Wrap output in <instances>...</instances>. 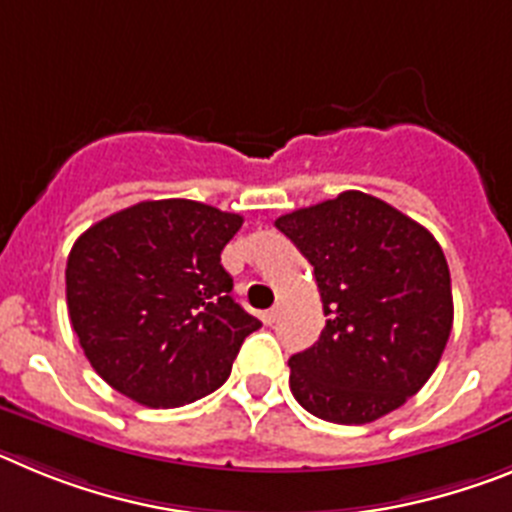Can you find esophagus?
I'll use <instances>...</instances> for the list:
<instances>
[{
	"instance_id": "obj_1",
	"label": "esophagus",
	"mask_w": 512,
	"mask_h": 512,
	"mask_svg": "<svg viewBox=\"0 0 512 512\" xmlns=\"http://www.w3.org/2000/svg\"><path fill=\"white\" fill-rule=\"evenodd\" d=\"M279 318H282V305H274V307H271V310H266L264 312V320H266V323H277V320Z\"/></svg>"
}]
</instances>
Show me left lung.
<instances>
[{
    "label": "left lung",
    "mask_w": 512,
    "mask_h": 512,
    "mask_svg": "<svg viewBox=\"0 0 512 512\" xmlns=\"http://www.w3.org/2000/svg\"><path fill=\"white\" fill-rule=\"evenodd\" d=\"M312 264L320 338L289 359V390L307 413L372 423L410 400L436 372L454 325L441 246L413 217L364 192L277 217Z\"/></svg>",
    "instance_id": "8db88e82"
}]
</instances>
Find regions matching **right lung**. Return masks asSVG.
<instances>
[{
  "label": "right lung",
  "instance_id": "add662e5",
  "mask_svg": "<svg viewBox=\"0 0 512 512\" xmlns=\"http://www.w3.org/2000/svg\"><path fill=\"white\" fill-rule=\"evenodd\" d=\"M243 217L194 200H148L79 235L66 302L104 382L148 408H179L228 379L261 320L230 297L220 264Z\"/></svg>",
  "mask_w": 512,
  "mask_h": 512
}]
</instances>
